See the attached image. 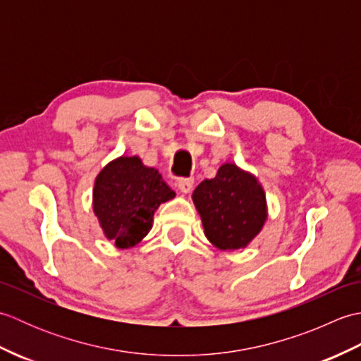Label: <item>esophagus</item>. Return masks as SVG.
I'll return each instance as SVG.
<instances>
[{"instance_id":"obj_1","label":"esophagus","mask_w":361,"mask_h":361,"mask_svg":"<svg viewBox=\"0 0 361 361\" xmlns=\"http://www.w3.org/2000/svg\"><path fill=\"white\" fill-rule=\"evenodd\" d=\"M176 188L180 189V192L189 194L194 188V180L192 178H180L178 181H176Z\"/></svg>"}]
</instances>
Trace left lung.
<instances>
[{
	"mask_svg": "<svg viewBox=\"0 0 361 361\" xmlns=\"http://www.w3.org/2000/svg\"><path fill=\"white\" fill-rule=\"evenodd\" d=\"M204 235L221 251L247 248L268 219L265 190L257 176L234 163H224L217 175L192 194Z\"/></svg>",
	"mask_w": 361,
	"mask_h": 361,
	"instance_id": "1",
	"label": "left lung"
}]
</instances>
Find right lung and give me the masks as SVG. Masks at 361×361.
I'll return each mask as SVG.
<instances>
[{"label": "right lung", "instance_id": "obj_1", "mask_svg": "<svg viewBox=\"0 0 361 361\" xmlns=\"http://www.w3.org/2000/svg\"><path fill=\"white\" fill-rule=\"evenodd\" d=\"M175 198L155 167L140 157H118L97 173L93 212L106 240L118 248H133L149 234L161 203Z\"/></svg>", "mask_w": 361, "mask_h": 361}]
</instances>
